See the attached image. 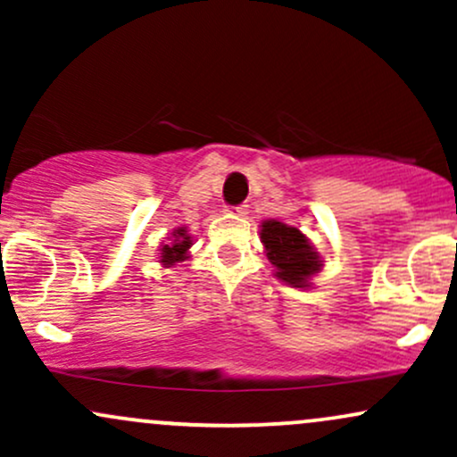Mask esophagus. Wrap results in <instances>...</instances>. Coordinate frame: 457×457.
<instances>
[{"instance_id":"esophagus-1","label":"esophagus","mask_w":457,"mask_h":457,"mask_svg":"<svg viewBox=\"0 0 457 457\" xmlns=\"http://www.w3.org/2000/svg\"><path fill=\"white\" fill-rule=\"evenodd\" d=\"M229 212L238 214V217H246V214H249V206H246V204H240V206H234Z\"/></svg>"}]
</instances>
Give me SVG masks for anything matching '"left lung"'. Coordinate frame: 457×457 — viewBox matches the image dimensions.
I'll list each match as a JSON object with an SVG mask.
<instances>
[{"instance_id":"obj_1","label":"left lung","mask_w":457,"mask_h":457,"mask_svg":"<svg viewBox=\"0 0 457 457\" xmlns=\"http://www.w3.org/2000/svg\"><path fill=\"white\" fill-rule=\"evenodd\" d=\"M262 243L266 246V258L275 266V275L292 287H307L322 266L318 251L309 243L301 229L286 225L277 219L262 223Z\"/></svg>"}]
</instances>
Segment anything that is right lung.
<instances>
[{
	"label": "right lung",
	"instance_id": "1",
	"mask_svg": "<svg viewBox=\"0 0 457 457\" xmlns=\"http://www.w3.org/2000/svg\"><path fill=\"white\" fill-rule=\"evenodd\" d=\"M193 238L187 234L185 228H178L171 234L170 243L161 246V262L162 266H176L178 262L187 260L188 249H191Z\"/></svg>",
	"mask_w": 457,
	"mask_h": 457
}]
</instances>
